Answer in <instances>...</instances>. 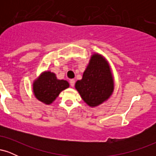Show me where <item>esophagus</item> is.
<instances>
[{
	"label": "esophagus",
	"mask_w": 156,
	"mask_h": 156,
	"mask_svg": "<svg viewBox=\"0 0 156 156\" xmlns=\"http://www.w3.org/2000/svg\"><path fill=\"white\" fill-rule=\"evenodd\" d=\"M75 82H76V81H75L74 79H71V80H70V81H69V83H70L71 87H74Z\"/></svg>",
	"instance_id": "esophagus-1"
}]
</instances>
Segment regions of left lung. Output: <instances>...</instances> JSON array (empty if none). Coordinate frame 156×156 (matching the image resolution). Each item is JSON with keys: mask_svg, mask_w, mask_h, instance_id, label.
Instances as JSON below:
<instances>
[{"mask_svg": "<svg viewBox=\"0 0 156 156\" xmlns=\"http://www.w3.org/2000/svg\"><path fill=\"white\" fill-rule=\"evenodd\" d=\"M76 89L89 106L101 104L112 95L114 80L108 64L103 57L94 54L81 80L76 83Z\"/></svg>", "mask_w": 156, "mask_h": 156, "instance_id": "obj_1", "label": "left lung"}]
</instances>
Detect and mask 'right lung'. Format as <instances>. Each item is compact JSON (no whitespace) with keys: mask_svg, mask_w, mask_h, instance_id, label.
<instances>
[{"mask_svg":"<svg viewBox=\"0 0 156 156\" xmlns=\"http://www.w3.org/2000/svg\"><path fill=\"white\" fill-rule=\"evenodd\" d=\"M33 87L36 98L45 104H51L62 90L69 87V83L58 80L54 73L45 72L34 83Z\"/></svg>","mask_w":156,"mask_h":156,"instance_id":"add662e5","label":"right lung"}]
</instances>
